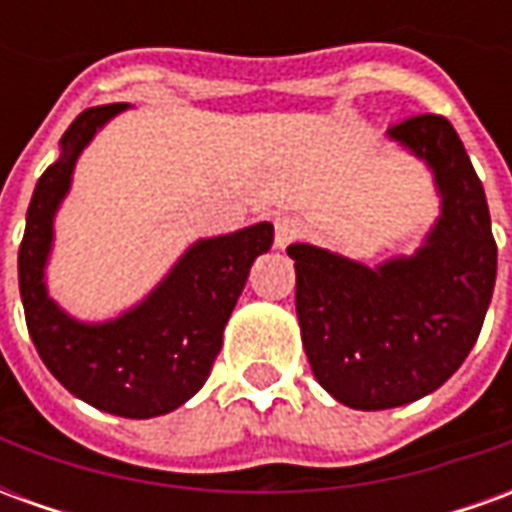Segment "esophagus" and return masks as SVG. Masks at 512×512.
<instances>
[{"mask_svg":"<svg viewBox=\"0 0 512 512\" xmlns=\"http://www.w3.org/2000/svg\"><path fill=\"white\" fill-rule=\"evenodd\" d=\"M299 235H301L299 219H293V216H279V219H274V246H277V249L290 246L296 238H299Z\"/></svg>","mask_w":512,"mask_h":512,"instance_id":"1","label":"esophagus"}]
</instances>
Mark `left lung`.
I'll use <instances>...</instances> for the list:
<instances>
[{
    "instance_id": "1",
    "label": "left lung",
    "mask_w": 512,
    "mask_h": 512,
    "mask_svg": "<svg viewBox=\"0 0 512 512\" xmlns=\"http://www.w3.org/2000/svg\"><path fill=\"white\" fill-rule=\"evenodd\" d=\"M386 136L430 169L439 194L417 249L367 266L323 246H288L312 376L359 411L436 392L477 343L496 282L483 183L450 120L419 115Z\"/></svg>"
}]
</instances>
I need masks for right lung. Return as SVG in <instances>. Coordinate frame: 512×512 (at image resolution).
<instances>
[{"label": "right lung", "mask_w": 512, "mask_h": 512, "mask_svg": "<svg viewBox=\"0 0 512 512\" xmlns=\"http://www.w3.org/2000/svg\"><path fill=\"white\" fill-rule=\"evenodd\" d=\"M126 109L131 106L84 109L62 134L60 158L40 175L29 202L18 288L29 337L51 376L106 414L150 419L183 406L208 381L249 268L274 244V224L257 222L194 241L145 299L115 318L79 321L62 310L46 282L54 219L84 147Z\"/></svg>", "instance_id": "1"}]
</instances>
